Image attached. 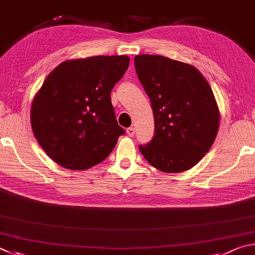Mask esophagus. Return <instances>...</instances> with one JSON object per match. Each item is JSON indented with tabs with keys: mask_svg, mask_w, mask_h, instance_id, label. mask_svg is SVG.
<instances>
[{
	"mask_svg": "<svg viewBox=\"0 0 255 255\" xmlns=\"http://www.w3.org/2000/svg\"><path fill=\"white\" fill-rule=\"evenodd\" d=\"M127 133H128V135H130V136H133V135H134V133H135V130H134V128H127Z\"/></svg>",
	"mask_w": 255,
	"mask_h": 255,
	"instance_id": "obj_1",
	"label": "esophagus"
}]
</instances>
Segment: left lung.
<instances>
[{
	"label": "left lung",
	"mask_w": 255,
	"mask_h": 255,
	"mask_svg": "<svg viewBox=\"0 0 255 255\" xmlns=\"http://www.w3.org/2000/svg\"><path fill=\"white\" fill-rule=\"evenodd\" d=\"M134 66L154 115V135L139 145L140 152L163 172L188 170L218 132L220 112L211 86L195 67L167 57L135 56Z\"/></svg>",
	"instance_id": "1"
}]
</instances>
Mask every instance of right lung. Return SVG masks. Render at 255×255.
<instances>
[{
  "instance_id": "obj_1",
  "label": "right lung",
  "mask_w": 255,
  "mask_h": 255,
  "mask_svg": "<svg viewBox=\"0 0 255 255\" xmlns=\"http://www.w3.org/2000/svg\"><path fill=\"white\" fill-rule=\"evenodd\" d=\"M128 56L64 61L44 80L31 109V125L53 161L71 170L102 162L120 135L111 92L128 67Z\"/></svg>"
}]
</instances>
